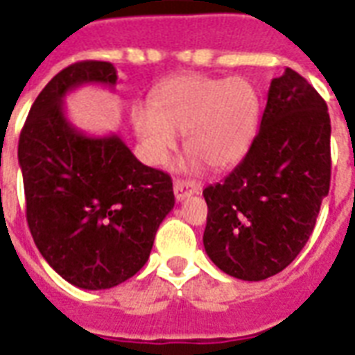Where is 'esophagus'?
<instances>
[{"label":"esophagus","mask_w":355,"mask_h":355,"mask_svg":"<svg viewBox=\"0 0 355 355\" xmlns=\"http://www.w3.org/2000/svg\"><path fill=\"white\" fill-rule=\"evenodd\" d=\"M173 189H175V197H177V200H184L188 199V197H191V195L199 193L200 186L197 182H193V180H175Z\"/></svg>","instance_id":"esophagus-1"}]
</instances>
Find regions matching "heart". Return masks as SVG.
<instances>
[{
    "mask_svg": "<svg viewBox=\"0 0 355 355\" xmlns=\"http://www.w3.org/2000/svg\"><path fill=\"white\" fill-rule=\"evenodd\" d=\"M259 99L243 77L180 75L156 94L153 108L134 116V128L147 158L160 166L186 134V147L214 169H225L243 158L258 128Z\"/></svg>",
    "mask_w": 355,
    "mask_h": 355,
    "instance_id": "obj_1",
    "label": "heart"
}]
</instances>
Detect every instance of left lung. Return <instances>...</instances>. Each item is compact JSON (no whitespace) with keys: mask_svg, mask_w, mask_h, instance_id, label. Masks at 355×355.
<instances>
[{"mask_svg":"<svg viewBox=\"0 0 355 355\" xmlns=\"http://www.w3.org/2000/svg\"><path fill=\"white\" fill-rule=\"evenodd\" d=\"M330 114L286 68L270 80L259 130L237 167L202 191L206 254L227 275L259 282L297 258L330 191Z\"/></svg>","mask_w":355,"mask_h":355,"instance_id":"1","label":"left lung"}]
</instances>
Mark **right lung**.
I'll return each mask as SVG.
<instances>
[{
	"mask_svg": "<svg viewBox=\"0 0 355 355\" xmlns=\"http://www.w3.org/2000/svg\"><path fill=\"white\" fill-rule=\"evenodd\" d=\"M116 83L110 62L64 68L33 103L18 144L31 236L64 280L92 291L144 267L175 206L167 173L144 166L118 134L88 136L66 118L68 92Z\"/></svg>",
	"mask_w": 355,
	"mask_h": 355,
	"instance_id": "obj_1",
	"label": "right lung"
}]
</instances>
